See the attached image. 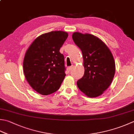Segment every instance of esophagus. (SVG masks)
I'll use <instances>...</instances> for the list:
<instances>
[{
    "mask_svg": "<svg viewBox=\"0 0 134 134\" xmlns=\"http://www.w3.org/2000/svg\"><path fill=\"white\" fill-rule=\"evenodd\" d=\"M72 69V66H71V67H67V71L68 72H70L71 70V69Z\"/></svg>",
    "mask_w": 134,
    "mask_h": 134,
    "instance_id": "obj_1",
    "label": "esophagus"
}]
</instances>
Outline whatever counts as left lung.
<instances>
[{
	"instance_id": "obj_1",
	"label": "left lung",
	"mask_w": 134,
	"mask_h": 134,
	"mask_svg": "<svg viewBox=\"0 0 134 134\" xmlns=\"http://www.w3.org/2000/svg\"><path fill=\"white\" fill-rule=\"evenodd\" d=\"M73 41L82 52L84 74L77 81L80 90L90 98L100 96L108 88L115 74V62L103 41L93 35L74 32Z\"/></svg>"
}]
</instances>
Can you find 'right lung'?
<instances>
[{"mask_svg": "<svg viewBox=\"0 0 134 134\" xmlns=\"http://www.w3.org/2000/svg\"><path fill=\"white\" fill-rule=\"evenodd\" d=\"M68 37L64 31H52L35 39L26 52L23 69L29 84L48 95L59 90L65 76L64 57L60 49Z\"/></svg>", "mask_w": 134, "mask_h": 134, "instance_id": "right-lung-1", "label": "right lung"}]
</instances>
